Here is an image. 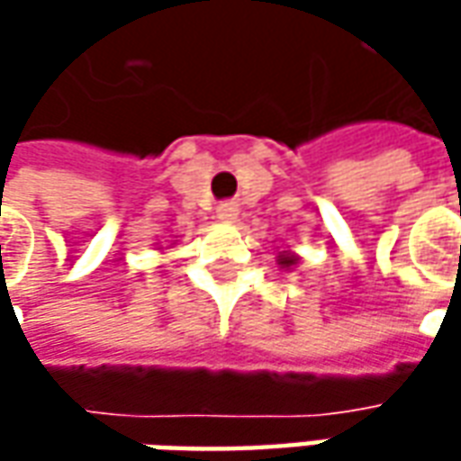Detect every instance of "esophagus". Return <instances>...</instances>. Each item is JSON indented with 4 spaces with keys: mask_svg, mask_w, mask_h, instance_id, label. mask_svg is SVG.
<instances>
[{
    "mask_svg": "<svg viewBox=\"0 0 461 461\" xmlns=\"http://www.w3.org/2000/svg\"><path fill=\"white\" fill-rule=\"evenodd\" d=\"M215 212H218V221L233 222L236 218H239V204H236V203H222V204H218V210H215Z\"/></svg>",
    "mask_w": 461,
    "mask_h": 461,
    "instance_id": "obj_1",
    "label": "esophagus"
}]
</instances>
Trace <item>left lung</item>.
Wrapping results in <instances>:
<instances>
[{
  "instance_id": "obj_1",
  "label": "left lung",
  "mask_w": 461,
  "mask_h": 461,
  "mask_svg": "<svg viewBox=\"0 0 461 461\" xmlns=\"http://www.w3.org/2000/svg\"><path fill=\"white\" fill-rule=\"evenodd\" d=\"M276 264H279V269H285V272H293L294 267L300 264V257L290 251V249H285V251H279L276 254Z\"/></svg>"
}]
</instances>
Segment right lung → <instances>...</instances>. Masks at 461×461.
Here are the masks:
<instances>
[{
  "label": "right lung",
  "mask_w": 461,
  "mask_h": 461,
  "mask_svg": "<svg viewBox=\"0 0 461 461\" xmlns=\"http://www.w3.org/2000/svg\"><path fill=\"white\" fill-rule=\"evenodd\" d=\"M171 246H174V243H171ZM171 246H168V249H171ZM161 251H164V249H161Z\"/></svg>",
  "instance_id": "1"
}]
</instances>
